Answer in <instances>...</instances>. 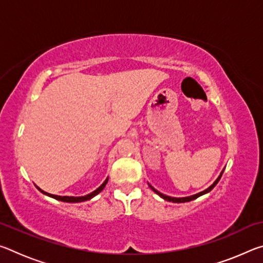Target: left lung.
<instances>
[{"mask_svg":"<svg viewBox=\"0 0 263 263\" xmlns=\"http://www.w3.org/2000/svg\"><path fill=\"white\" fill-rule=\"evenodd\" d=\"M222 173H224V169H222L221 171V173H220V175L217 177V180L213 182V183L209 186L208 189H205V190H203V191H201V193H198V194H195V195H191V196H186V197H172V196H167V195H163V194H161L160 193V191H158L157 189H154L152 185H151L149 183H148V185H149V188L152 189L155 194L157 195H159L160 197L161 198H163L164 201H168V202H173V203H185V202H190V201H194V199H196L197 197H199V196H202V195H205V194H208V193H210V191L215 188L216 186V184L218 183V182H219V180H220V177H221V175H222Z\"/></svg>","mask_w":263,"mask_h":263,"instance_id":"1","label":"left lung"}]
</instances>
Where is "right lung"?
I'll list each match as a JSON object with an SVG mask.
<instances>
[{"instance_id": "add662e5", "label": "right lung", "mask_w": 263, "mask_h": 263, "mask_svg": "<svg viewBox=\"0 0 263 263\" xmlns=\"http://www.w3.org/2000/svg\"><path fill=\"white\" fill-rule=\"evenodd\" d=\"M108 180H109V177H106L105 179V181L103 182V183H102L99 188H97L96 190H94L92 191V193H90V194H88V195H86V196H79V197H75V196H58V195H52V194H48V193H46V191H44V190H42L41 188H39V186H37L38 188V190L41 191V193H43L44 195H46V196H48V197H52V198H54V199H58V201H61V202H66V203H80V202H84V201H89V199H91L92 197H95L96 195H99L102 190L104 189V186H105V184L108 183Z\"/></svg>"}]
</instances>
